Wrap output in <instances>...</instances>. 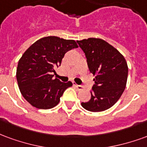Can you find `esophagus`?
<instances>
[{
    "mask_svg": "<svg viewBox=\"0 0 147 147\" xmlns=\"http://www.w3.org/2000/svg\"><path fill=\"white\" fill-rule=\"evenodd\" d=\"M74 86L78 90V91H81V90L84 89V87L82 86V85H78V84H74Z\"/></svg>",
    "mask_w": 147,
    "mask_h": 147,
    "instance_id": "obj_1",
    "label": "esophagus"
}]
</instances>
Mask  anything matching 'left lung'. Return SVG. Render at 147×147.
<instances>
[{"mask_svg":"<svg viewBox=\"0 0 147 147\" xmlns=\"http://www.w3.org/2000/svg\"><path fill=\"white\" fill-rule=\"evenodd\" d=\"M77 42L85 53L90 72L95 76L91 99L81 102V106L91 112L104 111L113 107L125 91L127 62L117 49L104 40L88 38Z\"/></svg>","mask_w":147,"mask_h":147,"instance_id":"left-lung-1","label":"left lung"}]
</instances>
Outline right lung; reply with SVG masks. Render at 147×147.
I'll list each match as a JSON object with an SVG mask.
<instances>
[{
  "mask_svg": "<svg viewBox=\"0 0 147 147\" xmlns=\"http://www.w3.org/2000/svg\"><path fill=\"white\" fill-rule=\"evenodd\" d=\"M74 40L49 36L37 40L20 58L16 78L20 92L34 107L49 110L60 101L64 91L73 85L54 78L55 68L69 50L78 48Z\"/></svg>",
  "mask_w": 147,
  "mask_h": 147,
  "instance_id": "right-lung-1",
  "label": "right lung"
}]
</instances>
